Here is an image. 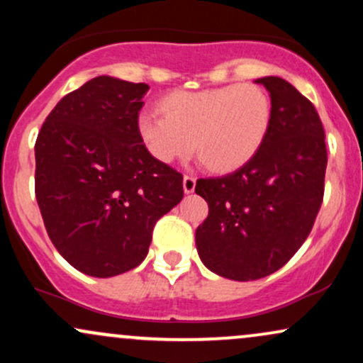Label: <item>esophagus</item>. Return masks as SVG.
<instances>
[{
  "label": "esophagus",
  "mask_w": 363,
  "mask_h": 363,
  "mask_svg": "<svg viewBox=\"0 0 363 363\" xmlns=\"http://www.w3.org/2000/svg\"><path fill=\"white\" fill-rule=\"evenodd\" d=\"M182 184H184V193L191 194L194 191V187H196V177L194 176H184V181H182Z\"/></svg>",
  "instance_id": "esophagus-1"
}]
</instances>
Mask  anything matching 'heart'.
Returning <instances> with one entry per match:
<instances>
[{
  "label": "heart",
  "mask_w": 363,
  "mask_h": 363,
  "mask_svg": "<svg viewBox=\"0 0 363 363\" xmlns=\"http://www.w3.org/2000/svg\"><path fill=\"white\" fill-rule=\"evenodd\" d=\"M164 114L145 111L138 133L150 155L164 164L198 150L216 172L242 167L268 133L272 102L256 85H227L198 91L176 90L160 102Z\"/></svg>",
  "instance_id": "obj_1"
}]
</instances>
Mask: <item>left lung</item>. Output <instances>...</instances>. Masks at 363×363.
Instances as JSON below:
<instances>
[{
    "instance_id": "8db88e82",
    "label": "left lung",
    "mask_w": 363,
    "mask_h": 363,
    "mask_svg": "<svg viewBox=\"0 0 363 363\" xmlns=\"http://www.w3.org/2000/svg\"><path fill=\"white\" fill-rule=\"evenodd\" d=\"M256 83L272 97V121L254 157L235 172L198 179L210 206L196 228L208 269L235 281L268 277L290 261L314 227L324 196V128L309 99L278 77Z\"/></svg>"
}]
</instances>
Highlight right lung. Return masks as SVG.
<instances>
[{"instance_id": "right-lung-1", "label": "right lung", "mask_w": 363, "mask_h": 363, "mask_svg": "<svg viewBox=\"0 0 363 363\" xmlns=\"http://www.w3.org/2000/svg\"><path fill=\"white\" fill-rule=\"evenodd\" d=\"M147 83L91 78L65 95L35 141V198L54 247L73 268L109 278L147 257L152 232L184 196L182 174L138 133Z\"/></svg>"}]
</instances>
